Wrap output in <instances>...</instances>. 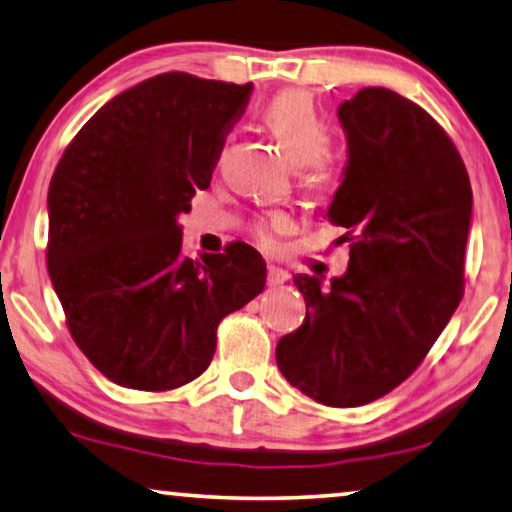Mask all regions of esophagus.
I'll use <instances>...</instances> for the list:
<instances>
[{"label": "esophagus", "mask_w": 512, "mask_h": 512, "mask_svg": "<svg viewBox=\"0 0 512 512\" xmlns=\"http://www.w3.org/2000/svg\"><path fill=\"white\" fill-rule=\"evenodd\" d=\"M266 280H269V285H285L289 280V273L285 269H280V266H269V269H266Z\"/></svg>", "instance_id": "1"}]
</instances>
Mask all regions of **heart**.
Returning <instances> with one entry per match:
<instances>
[{
  "instance_id": "1",
  "label": "heart",
  "mask_w": 512,
  "mask_h": 512,
  "mask_svg": "<svg viewBox=\"0 0 512 512\" xmlns=\"http://www.w3.org/2000/svg\"><path fill=\"white\" fill-rule=\"evenodd\" d=\"M264 124L276 135L278 144L294 165H301V177L310 186H322L338 172V156L329 144V131L319 114L315 101L299 89L282 91L264 110ZM287 218L271 216L257 225L262 241L271 239V232L285 230Z\"/></svg>"
}]
</instances>
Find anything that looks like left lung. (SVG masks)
I'll use <instances>...</instances> for the list:
<instances>
[{
	"label": "left lung",
	"instance_id": "left-lung-1",
	"mask_svg": "<svg viewBox=\"0 0 512 512\" xmlns=\"http://www.w3.org/2000/svg\"><path fill=\"white\" fill-rule=\"evenodd\" d=\"M338 119L349 151L326 218L352 241L349 266L329 289L294 278L305 319L276 361L315 402L361 407L421 365L460 305L474 197L453 140L409 98L365 87Z\"/></svg>",
	"mask_w": 512,
	"mask_h": 512
}]
</instances>
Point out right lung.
Returning a JSON list of instances; mask_svg holds the SVG:
<instances>
[{
    "label": "right lung",
    "instance_id": "1",
    "mask_svg": "<svg viewBox=\"0 0 512 512\" xmlns=\"http://www.w3.org/2000/svg\"><path fill=\"white\" fill-rule=\"evenodd\" d=\"M253 82L172 71L121 91L68 144L48 188V273L91 365L135 391L209 368L220 319L264 289L246 243L190 259L177 218L207 190Z\"/></svg>",
    "mask_w": 512,
    "mask_h": 512
}]
</instances>
